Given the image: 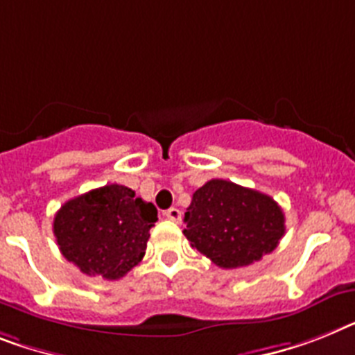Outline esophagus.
Here are the masks:
<instances>
[{
    "label": "esophagus",
    "mask_w": 355,
    "mask_h": 355,
    "mask_svg": "<svg viewBox=\"0 0 355 355\" xmlns=\"http://www.w3.org/2000/svg\"><path fill=\"white\" fill-rule=\"evenodd\" d=\"M165 218L171 219V221H174V223H180V221H181V210L175 209V207H172V209L165 210Z\"/></svg>",
    "instance_id": "1"
}]
</instances>
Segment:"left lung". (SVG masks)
Instances as JSON below:
<instances>
[{"label":"left lung","mask_w":355,"mask_h":355,"mask_svg":"<svg viewBox=\"0 0 355 355\" xmlns=\"http://www.w3.org/2000/svg\"><path fill=\"white\" fill-rule=\"evenodd\" d=\"M184 223L190 247L221 268L259 261L285 234V214L270 196L225 180L196 190Z\"/></svg>","instance_id":"left-lung-1"}]
</instances>
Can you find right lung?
I'll return each instance as SVG.
<instances>
[{
    "instance_id": "right-lung-1",
    "label": "right lung",
    "mask_w": 355,
    "mask_h": 355,
    "mask_svg": "<svg viewBox=\"0 0 355 355\" xmlns=\"http://www.w3.org/2000/svg\"><path fill=\"white\" fill-rule=\"evenodd\" d=\"M156 221L154 205L114 183L69 199L55 214L54 236L67 261L112 281L141 261Z\"/></svg>"
}]
</instances>
